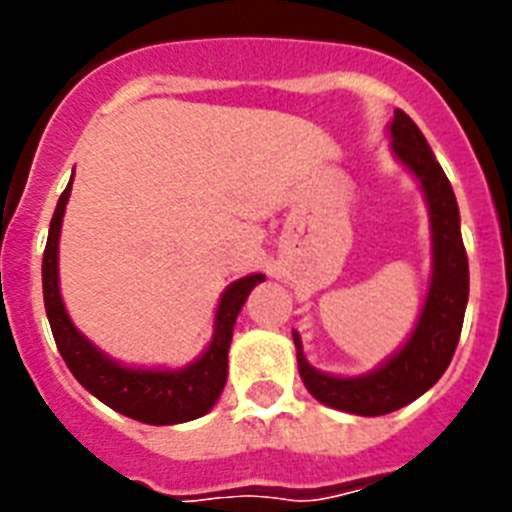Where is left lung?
<instances>
[{"label":"left lung","instance_id":"left-lung-1","mask_svg":"<svg viewBox=\"0 0 512 512\" xmlns=\"http://www.w3.org/2000/svg\"><path fill=\"white\" fill-rule=\"evenodd\" d=\"M392 151L420 182L433 233V274L423 312L408 343L379 369L361 377H333L307 364L302 341L292 330L297 369L307 392L328 408L354 415H387L418 400L449 369L469 300V261L459 228L454 189L420 128L402 110L390 122Z\"/></svg>","mask_w":512,"mask_h":512}]
</instances>
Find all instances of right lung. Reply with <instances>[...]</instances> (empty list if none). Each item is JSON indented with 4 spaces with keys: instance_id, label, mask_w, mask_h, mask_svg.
Here are the masks:
<instances>
[{
    "instance_id": "add662e5",
    "label": "right lung",
    "mask_w": 512,
    "mask_h": 512,
    "mask_svg": "<svg viewBox=\"0 0 512 512\" xmlns=\"http://www.w3.org/2000/svg\"><path fill=\"white\" fill-rule=\"evenodd\" d=\"M74 179V176H71ZM71 182L63 189L53 212L48 243L43 253V300L53 338L63 361L84 390L92 392L107 408L148 425H174L200 418L220 397L228 379V348L233 341V325L248 292L264 274H248L230 284L220 297L215 312V333L205 354L184 369H133L112 361L92 341L81 336L63 307L58 289V238L63 212L69 202Z\"/></svg>"
}]
</instances>
